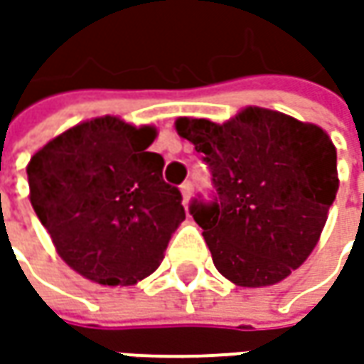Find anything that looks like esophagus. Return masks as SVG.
Here are the masks:
<instances>
[{
    "instance_id": "esophagus-1",
    "label": "esophagus",
    "mask_w": 364,
    "mask_h": 364,
    "mask_svg": "<svg viewBox=\"0 0 364 364\" xmlns=\"http://www.w3.org/2000/svg\"><path fill=\"white\" fill-rule=\"evenodd\" d=\"M192 190H194V186H192V182H184V184L180 186V192H182V198H184V204L190 203Z\"/></svg>"
}]
</instances>
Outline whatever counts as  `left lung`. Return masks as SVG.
<instances>
[{
	"instance_id": "left-lung-1",
	"label": "left lung",
	"mask_w": 364,
	"mask_h": 364,
	"mask_svg": "<svg viewBox=\"0 0 364 364\" xmlns=\"http://www.w3.org/2000/svg\"><path fill=\"white\" fill-rule=\"evenodd\" d=\"M217 196L192 200L215 267L241 287L273 286L312 253L338 192L336 147L314 123L247 107L225 123L180 117Z\"/></svg>"
}]
</instances>
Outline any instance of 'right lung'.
<instances>
[{
	"instance_id": "right-lung-1",
	"label": "right lung",
	"mask_w": 364,
	"mask_h": 364,
	"mask_svg": "<svg viewBox=\"0 0 364 364\" xmlns=\"http://www.w3.org/2000/svg\"><path fill=\"white\" fill-rule=\"evenodd\" d=\"M156 127L119 117L78 123L28 164L30 203L58 255L101 286H133L158 269L186 218L164 158L147 151Z\"/></svg>"
}]
</instances>
